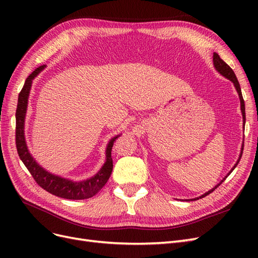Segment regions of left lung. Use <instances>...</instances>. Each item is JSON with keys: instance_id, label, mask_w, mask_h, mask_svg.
I'll use <instances>...</instances> for the list:
<instances>
[{"instance_id": "left-lung-1", "label": "left lung", "mask_w": 258, "mask_h": 258, "mask_svg": "<svg viewBox=\"0 0 258 258\" xmlns=\"http://www.w3.org/2000/svg\"><path fill=\"white\" fill-rule=\"evenodd\" d=\"M213 63H214V67H215V69L217 70L218 72H220L223 76H225L226 79H228V80H230L232 83H233V85H235V87H236V89H237V91H238V93H239V98H240V102H241V112H242V116H243V120H244V122H245V105H244V100H243V97H242V92H241V88H240V84H239V82H238V80H237V76H236V74H235V72L232 71V69L226 63V62H224L221 58H220V56H218V54L216 53V52H214L213 53ZM242 152H243V146H242V151H241V154H240V157H239V159H238V161H237V163L235 165V167H233L231 170H230V172L228 173V175L232 172L233 171V169H235L236 167H237V165L239 163V161H240V159H241V156H242ZM227 175V176H228ZM226 176V177H227ZM226 177L223 179V181L220 183V184H217L214 188H212L211 190H209L208 192H206L205 195H202V196H200L199 198L201 199V198H205L206 196H208V195H210L211 192H212L213 190H215V188H217L218 186H220L225 179H226ZM199 198H195V199H191V200H197V199H199Z\"/></svg>"}]
</instances>
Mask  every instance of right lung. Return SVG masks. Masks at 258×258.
<instances>
[{
  "label": "right lung",
  "mask_w": 258,
  "mask_h": 258,
  "mask_svg": "<svg viewBox=\"0 0 258 258\" xmlns=\"http://www.w3.org/2000/svg\"><path fill=\"white\" fill-rule=\"evenodd\" d=\"M45 66L38 67L31 73L25 82V85L19 92L18 104L16 110V148L20 159L25 163V166L29 170V172L34 178V181L43 189L50 192L54 196L70 199V200H82L88 199L98 194L102 187L106 184L107 179L110 178L113 170V159H112V147L116 139L119 136L113 138L106 148V161L99 172L87 181L83 182H72L69 179L62 178L60 176L50 174L45 171L41 166H38L32 156L28 152V148L25 141V135H23V126H25V117L27 112L28 97L31 88L32 80L40 73Z\"/></svg>",
  "instance_id": "1"
}]
</instances>
